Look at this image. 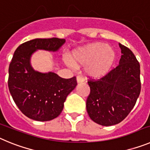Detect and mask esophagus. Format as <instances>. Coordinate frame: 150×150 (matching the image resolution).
<instances>
[{"instance_id":"34e87169","label":"esophagus","mask_w":150,"mask_h":150,"mask_svg":"<svg viewBox=\"0 0 150 150\" xmlns=\"http://www.w3.org/2000/svg\"><path fill=\"white\" fill-rule=\"evenodd\" d=\"M76 82H77V83H82L84 82V79L82 76H76Z\"/></svg>"}]
</instances>
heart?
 Returning a JSON list of instances; mask_svg holds the SVG:
<instances>
[{
	"instance_id": "b5f03b06",
	"label": "heart",
	"mask_w": 150,
	"mask_h": 150,
	"mask_svg": "<svg viewBox=\"0 0 150 150\" xmlns=\"http://www.w3.org/2000/svg\"><path fill=\"white\" fill-rule=\"evenodd\" d=\"M116 59V52L112 47L102 43H93L74 50L71 61L66 63L71 67L86 66L85 71L88 76L99 79L111 71Z\"/></svg>"
}]
</instances>
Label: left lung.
<instances>
[{
	"mask_svg": "<svg viewBox=\"0 0 150 150\" xmlns=\"http://www.w3.org/2000/svg\"><path fill=\"white\" fill-rule=\"evenodd\" d=\"M121 49L120 64L98 80H88L86 110L90 119L104 126L121 122L134 107L140 93V64L128 47Z\"/></svg>",
	"mask_w": 150,
	"mask_h": 150,
	"instance_id": "obj_1",
	"label": "left lung"
}]
</instances>
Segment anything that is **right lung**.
Masks as SVG:
<instances>
[{
	"instance_id": "1",
	"label": "right lung",
	"mask_w": 150,
	"mask_h": 150,
	"mask_svg": "<svg viewBox=\"0 0 150 150\" xmlns=\"http://www.w3.org/2000/svg\"><path fill=\"white\" fill-rule=\"evenodd\" d=\"M64 39L53 38L31 40L16 50L9 67L8 87L13 99L24 115L36 121L58 117L67 95L76 86L75 76L64 79L53 72L34 70L30 58L38 50L57 52Z\"/></svg>"
}]
</instances>
